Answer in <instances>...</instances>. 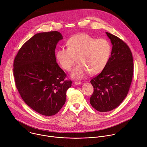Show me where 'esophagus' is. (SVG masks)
<instances>
[{
  "label": "esophagus",
  "instance_id": "esophagus-1",
  "mask_svg": "<svg viewBox=\"0 0 147 147\" xmlns=\"http://www.w3.org/2000/svg\"><path fill=\"white\" fill-rule=\"evenodd\" d=\"M74 83L75 84H76V85H79V84H80L82 83V82H80V81H74Z\"/></svg>",
  "mask_w": 147,
  "mask_h": 147
}]
</instances>
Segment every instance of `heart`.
I'll list each match as a JSON object with an SVG mask.
<instances>
[{"label":"heart","mask_w":147,"mask_h":147,"mask_svg":"<svg viewBox=\"0 0 147 147\" xmlns=\"http://www.w3.org/2000/svg\"><path fill=\"white\" fill-rule=\"evenodd\" d=\"M68 48L61 47L56 51V59L65 71H70L76 61L78 64L71 75L76 79L84 77L88 72L97 75L106 67L110 58L111 47L104 39H97L85 34L70 38Z\"/></svg>","instance_id":"heart-1"}]
</instances>
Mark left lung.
I'll return each instance as SVG.
<instances>
[{"mask_svg":"<svg viewBox=\"0 0 147 147\" xmlns=\"http://www.w3.org/2000/svg\"><path fill=\"white\" fill-rule=\"evenodd\" d=\"M112 49L104 69L90 81L94 92L90 102L97 111L104 112L118 107L129 92L133 75L131 50L122 40L106 32Z\"/></svg>","mask_w":147,"mask_h":147,"instance_id":"1","label":"left lung"}]
</instances>
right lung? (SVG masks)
Returning a JSON list of instances; mask_svg holds the SVG:
<instances>
[{"instance_id":"add662e5","label":"right lung","mask_w":147,"mask_h":147,"mask_svg":"<svg viewBox=\"0 0 147 147\" xmlns=\"http://www.w3.org/2000/svg\"><path fill=\"white\" fill-rule=\"evenodd\" d=\"M63 39L57 31L36 34L22 45L14 61L16 86L21 98L45 116L54 115L61 109L72 86L56 61L55 49Z\"/></svg>"}]
</instances>
